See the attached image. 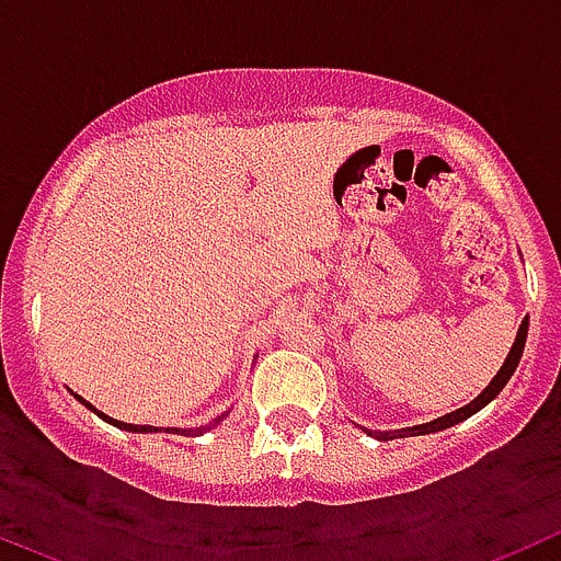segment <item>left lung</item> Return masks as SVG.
Returning <instances> with one entry per match:
<instances>
[{
	"label": "left lung",
	"instance_id": "1",
	"mask_svg": "<svg viewBox=\"0 0 561 561\" xmlns=\"http://www.w3.org/2000/svg\"><path fill=\"white\" fill-rule=\"evenodd\" d=\"M525 336H528V317H525L523 323H519L517 340H514L512 351H508V356H505V362H503V365H500L497 376H494V379L489 381V385H485L483 393L474 396V399L469 401V404H463V408L453 410V413H447V415H440V419H435V421H427V424H415V427L385 430V433H381V430H368V427H362V430H365V433H368L370 438H376V440H393V438H410V435H430V433H440V430L455 427V424H460V421H466V419H469V415L478 413V410H483L485 404H489V401H492L494 396H497L500 390L505 388V381L512 379L514 370H517V365H519V359H523ZM356 427H359V424H356Z\"/></svg>",
	"mask_w": 561,
	"mask_h": 561
}]
</instances>
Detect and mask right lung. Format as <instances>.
Segmentation results:
<instances>
[{
    "instance_id": "add662e5",
    "label": "right lung",
    "mask_w": 561,
    "mask_h": 561,
    "mask_svg": "<svg viewBox=\"0 0 561 561\" xmlns=\"http://www.w3.org/2000/svg\"><path fill=\"white\" fill-rule=\"evenodd\" d=\"M72 396H76V399L81 401L83 408H89V410H92V413H95V415H101V419H103V421H108V424H112V427L126 430V433H162V430H165V433H176V435H187V438H193V435H205V433H210L213 427H219L221 421H225L227 415H230V410H227V413L216 415V419H213L210 424H202V427H187V430H180V427H148V424H126V421L112 419V415H106V413H101V410L92 408V404H89L87 399H81V396H78V393H72Z\"/></svg>"
}]
</instances>
